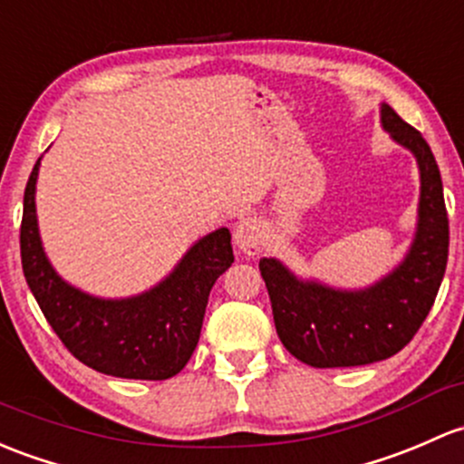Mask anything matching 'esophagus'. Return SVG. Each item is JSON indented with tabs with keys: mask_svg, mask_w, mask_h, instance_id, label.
Here are the masks:
<instances>
[{
	"mask_svg": "<svg viewBox=\"0 0 464 464\" xmlns=\"http://www.w3.org/2000/svg\"><path fill=\"white\" fill-rule=\"evenodd\" d=\"M233 237H236L237 248H240L242 253H246V256H256V253L260 251L262 242H265L260 224H257V219H253V218L242 219V222L236 227Z\"/></svg>",
	"mask_w": 464,
	"mask_h": 464,
	"instance_id": "obj_1",
	"label": "esophagus"
}]
</instances>
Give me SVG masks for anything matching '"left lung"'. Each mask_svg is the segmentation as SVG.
I'll return each instance as SVG.
<instances>
[{"mask_svg":"<svg viewBox=\"0 0 464 464\" xmlns=\"http://www.w3.org/2000/svg\"><path fill=\"white\" fill-rule=\"evenodd\" d=\"M380 121L393 142L411 150L420 170L416 236L404 260L367 289H334L302 280L276 257L260 260L282 344L315 369L372 364L407 347L431 311L447 269L450 219L436 158L389 104L380 106Z\"/></svg>","mask_w":464,"mask_h":464,"instance_id":"1","label":"left lung"}]
</instances>
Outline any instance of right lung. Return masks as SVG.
Masks as SVG:
<instances>
[{
    "mask_svg": "<svg viewBox=\"0 0 464 464\" xmlns=\"http://www.w3.org/2000/svg\"><path fill=\"white\" fill-rule=\"evenodd\" d=\"M39 160L24 191L19 248L24 277L44 318L64 347L95 372L130 380L173 378L191 360L208 294L233 262L228 228L195 242L178 266L144 294L121 300L89 295L62 280L44 253L35 211Z\"/></svg>",
    "mask_w": 464,
    "mask_h": 464,
    "instance_id": "add662e5",
    "label": "right lung"
}]
</instances>
